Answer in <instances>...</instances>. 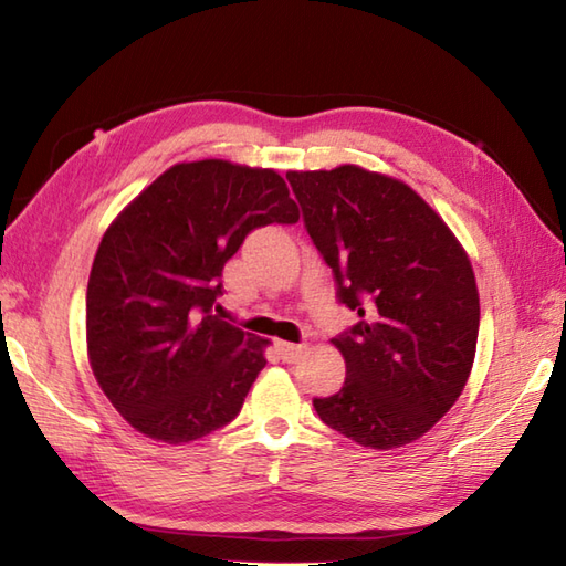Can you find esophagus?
Here are the masks:
<instances>
[{"mask_svg": "<svg viewBox=\"0 0 566 566\" xmlns=\"http://www.w3.org/2000/svg\"><path fill=\"white\" fill-rule=\"evenodd\" d=\"M276 350H280V355H282L284 363L294 365V363H298V359H302V355L306 353V345H294V343H284V340H280V343H276Z\"/></svg>", "mask_w": 566, "mask_h": 566, "instance_id": "34e87169", "label": "esophagus"}]
</instances>
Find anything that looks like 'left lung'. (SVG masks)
<instances>
[{"label": "left lung", "instance_id": "obj_1", "mask_svg": "<svg viewBox=\"0 0 566 566\" xmlns=\"http://www.w3.org/2000/svg\"><path fill=\"white\" fill-rule=\"evenodd\" d=\"M306 233L359 321L333 338L338 394L314 399L328 428L375 450L418 440L460 399L479 335L467 252L416 191L357 165L290 172Z\"/></svg>", "mask_w": 566, "mask_h": 566}]
</instances>
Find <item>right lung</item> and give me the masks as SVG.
Returning a JSON list of instances; mask_svg holds the SVG:
<instances>
[{
	"instance_id": "right-lung-1",
	"label": "right lung",
	"mask_w": 566,
	"mask_h": 566,
	"mask_svg": "<svg viewBox=\"0 0 566 566\" xmlns=\"http://www.w3.org/2000/svg\"><path fill=\"white\" fill-rule=\"evenodd\" d=\"M296 221L274 170L199 160L163 172L109 226L87 284V353L143 436L199 440L240 413L268 340L216 314L223 264L255 228Z\"/></svg>"
}]
</instances>
